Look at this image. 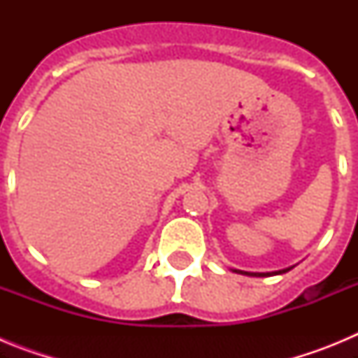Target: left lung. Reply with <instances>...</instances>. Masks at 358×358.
<instances>
[{
  "label": "left lung",
  "mask_w": 358,
  "mask_h": 358,
  "mask_svg": "<svg viewBox=\"0 0 358 358\" xmlns=\"http://www.w3.org/2000/svg\"><path fill=\"white\" fill-rule=\"evenodd\" d=\"M290 268H292V267H290ZM290 268H283V271H276V273H245V271H235V273L245 274V276L264 278V276H273V274H283V273H287V271H290Z\"/></svg>",
  "instance_id": "obj_1"
}]
</instances>
